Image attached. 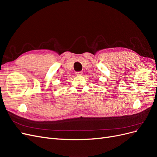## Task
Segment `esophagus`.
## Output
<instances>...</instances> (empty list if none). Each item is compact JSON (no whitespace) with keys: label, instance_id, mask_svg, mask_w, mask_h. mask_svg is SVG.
Returning a JSON list of instances; mask_svg holds the SVG:
<instances>
[{"label":"esophagus","instance_id":"1","mask_svg":"<svg viewBox=\"0 0 157 157\" xmlns=\"http://www.w3.org/2000/svg\"><path fill=\"white\" fill-rule=\"evenodd\" d=\"M76 75H82V71H77V72H76Z\"/></svg>","mask_w":157,"mask_h":157}]
</instances>
